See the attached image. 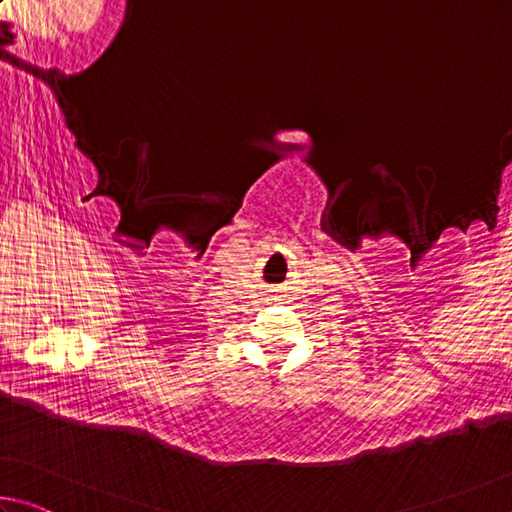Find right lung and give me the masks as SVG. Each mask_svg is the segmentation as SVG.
Instances as JSON below:
<instances>
[{"mask_svg":"<svg viewBox=\"0 0 512 512\" xmlns=\"http://www.w3.org/2000/svg\"><path fill=\"white\" fill-rule=\"evenodd\" d=\"M0 2H2V0H0Z\"/></svg>","mask_w":512,"mask_h":512,"instance_id":"1","label":"right lung"}]
</instances>
